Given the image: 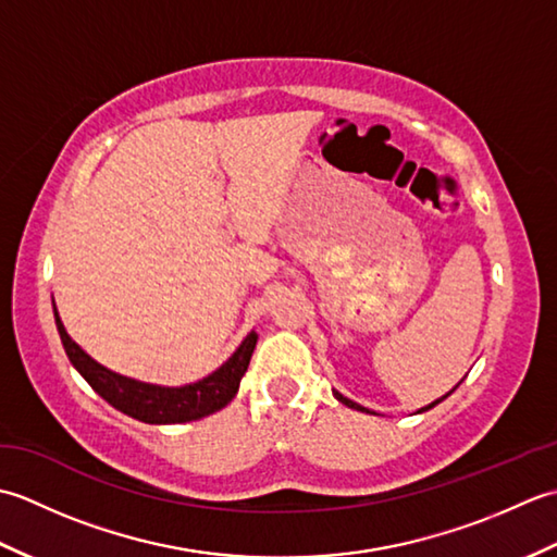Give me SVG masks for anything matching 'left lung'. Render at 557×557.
Here are the masks:
<instances>
[{
    "label": "left lung",
    "instance_id": "1",
    "mask_svg": "<svg viewBox=\"0 0 557 557\" xmlns=\"http://www.w3.org/2000/svg\"><path fill=\"white\" fill-rule=\"evenodd\" d=\"M461 381H465V377H461ZM461 381H459V383H461ZM459 383H457V385H455L453 389H449V393H447V395H443L441 399H435V401H431V405H429V407H421V409H419V413H421V411H429V409H433V407L437 405V401H443L445 397H449V395H453V393H455V389L459 387ZM333 395H335V397H337V399L342 401V405H347L349 409H357V411H366V413H375V411H371V409H366V407L357 405V401H351L349 397H345V395H342V393H337V389H333Z\"/></svg>",
    "mask_w": 557,
    "mask_h": 557
}]
</instances>
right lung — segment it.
<instances>
[{
  "label": "right lung",
  "instance_id": "obj_1",
  "mask_svg": "<svg viewBox=\"0 0 557 557\" xmlns=\"http://www.w3.org/2000/svg\"><path fill=\"white\" fill-rule=\"evenodd\" d=\"M54 309V323L59 330V337H62V345L69 361L74 363V369L86 377V383L96 389V393L110 401L114 409L132 419H138L144 423H186V421H198L210 413L220 411L227 407L239 393V383L248 369V361H251V354L256 349L258 335L251 330L244 337V342L232 357L224 361L220 369L212 371L210 375L200 377L196 383L188 385H156V383H144L136 381V377H126L122 373L110 371L108 366L98 363L90 354L83 351L74 339L69 337L66 327L59 318V311L52 299Z\"/></svg>",
  "mask_w": 557,
  "mask_h": 557
}]
</instances>
